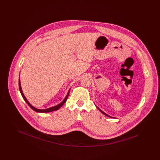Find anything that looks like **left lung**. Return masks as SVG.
Returning <instances> with one entry per match:
<instances>
[{
  "label": "left lung",
  "mask_w": 160,
  "mask_h": 160,
  "mask_svg": "<svg viewBox=\"0 0 160 160\" xmlns=\"http://www.w3.org/2000/svg\"><path fill=\"white\" fill-rule=\"evenodd\" d=\"M97 107V108H98V110H99V111H100V112H101V113H102V114H104V115H106V116H108V117H110V118H112V117H111V116H109V115H108V114H107L106 113H104V112H102V110H101V109H99V108H98V107Z\"/></svg>",
  "instance_id": "left-lung-1"
}]
</instances>
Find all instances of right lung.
Returning a JSON list of instances; mask_svg holds the SVG:
<instances>
[{
  "label": "right lung",
  "instance_id": "1",
  "mask_svg": "<svg viewBox=\"0 0 160 160\" xmlns=\"http://www.w3.org/2000/svg\"><path fill=\"white\" fill-rule=\"evenodd\" d=\"M18 83H19V89H20V93H21V94H22V97H23V99H24V101L26 102V103L28 104V106L30 107L32 109H33L34 111H35V112H39V113H48V112H53V111H55V110H57L59 109L62 106L65 104V102L67 100V98H68V97L69 93V91L67 95L66 96V97L65 98V99H63V101L61 103H60L59 104H58V106L52 107H50V108H47V109L40 110V109L36 108H35L34 107L32 106L31 104L29 102V101L26 98V97H24V94H23V91H22V88H21V84H20V79H19V82H18Z\"/></svg>",
  "mask_w": 160,
  "mask_h": 160
}]
</instances>
